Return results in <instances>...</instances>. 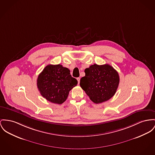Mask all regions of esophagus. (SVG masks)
Segmentation results:
<instances>
[{
    "label": "esophagus",
    "mask_w": 155,
    "mask_h": 155,
    "mask_svg": "<svg viewBox=\"0 0 155 155\" xmlns=\"http://www.w3.org/2000/svg\"><path fill=\"white\" fill-rule=\"evenodd\" d=\"M80 80H81L80 78H77V81H78V84H79V83H80Z\"/></svg>",
    "instance_id": "obj_1"
}]
</instances>
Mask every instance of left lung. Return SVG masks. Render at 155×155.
<instances>
[{
  "mask_svg": "<svg viewBox=\"0 0 155 155\" xmlns=\"http://www.w3.org/2000/svg\"><path fill=\"white\" fill-rule=\"evenodd\" d=\"M84 72L80 86L93 102L102 103L114 96L119 86V76L112 66L94 64Z\"/></svg>",
  "mask_w": 155,
  "mask_h": 155,
  "instance_id": "1",
  "label": "left lung"
}]
</instances>
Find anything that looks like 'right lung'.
<instances>
[{
	"mask_svg": "<svg viewBox=\"0 0 155 155\" xmlns=\"http://www.w3.org/2000/svg\"><path fill=\"white\" fill-rule=\"evenodd\" d=\"M77 84L78 81L72 77L70 70L60 64L46 66L37 79L41 96L52 103L59 104L66 100L70 91Z\"/></svg>",
	"mask_w": 155,
	"mask_h": 155,
	"instance_id": "right-lung-1",
	"label": "right lung"
}]
</instances>
